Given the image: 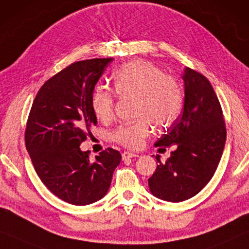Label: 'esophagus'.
I'll return each mask as SVG.
<instances>
[{"label": "esophagus", "mask_w": 249, "mask_h": 249, "mask_svg": "<svg viewBox=\"0 0 249 249\" xmlns=\"http://www.w3.org/2000/svg\"><path fill=\"white\" fill-rule=\"evenodd\" d=\"M136 157H139V156L135 155V153H132V152H128V151L123 152V155H122V158H123L124 161L128 160V159H132V158H136Z\"/></svg>", "instance_id": "esophagus-1"}]
</instances>
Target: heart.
I'll use <instances>...</instances> for the list:
<instances>
[{
  "label": "heart",
  "mask_w": 249,
  "mask_h": 249,
  "mask_svg": "<svg viewBox=\"0 0 249 249\" xmlns=\"http://www.w3.org/2000/svg\"><path fill=\"white\" fill-rule=\"evenodd\" d=\"M114 88L123 98L136 99V117L132 124L117 127L111 138L127 149L138 150L151 135L152 123L158 127L170 126L179 117L184 106V92L179 81L152 63L136 59L121 66L114 74ZM114 92L97 87L91 98L96 116L109 121L114 116Z\"/></svg>",
  "instance_id": "1"
}]
</instances>
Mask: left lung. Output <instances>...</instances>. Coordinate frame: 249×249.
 <instances>
[{"label":"left lung","mask_w":249,"mask_h":249,"mask_svg":"<svg viewBox=\"0 0 249 249\" xmlns=\"http://www.w3.org/2000/svg\"><path fill=\"white\" fill-rule=\"evenodd\" d=\"M183 79V114L155 144H176L177 149L164 163L157 156L159 164L149 178L151 193L169 202L193 197L211 180L227 138L221 105L209 80L190 68L185 69Z\"/></svg>","instance_id":"8db88e82"}]
</instances>
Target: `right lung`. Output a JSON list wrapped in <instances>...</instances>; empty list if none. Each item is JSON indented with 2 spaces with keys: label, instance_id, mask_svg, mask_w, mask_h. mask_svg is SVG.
Returning <instances> with one entry per match:
<instances>
[{
  "label": "right lung",
  "instance_id": "obj_1",
  "mask_svg": "<svg viewBox=\"0 0 249 249\" xmlns=\"http://www.w3.org/2000/svg\"><path fill=\"white\" fill-rule=\"evenodd\" d=\"M111 58L74 62L41 86L28 116L24 142L35 170L55 196L73 205L104 197L122 160L107 148L90 161L80 144L97 124L91 98Z\"/></svg>",
  "mask_w": 249,
  "mask_h": 249
}]
</instances>
